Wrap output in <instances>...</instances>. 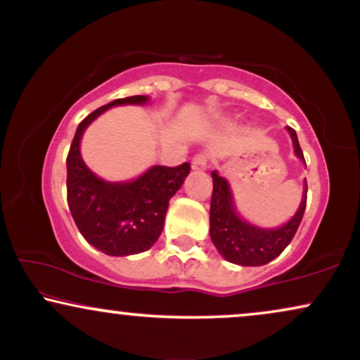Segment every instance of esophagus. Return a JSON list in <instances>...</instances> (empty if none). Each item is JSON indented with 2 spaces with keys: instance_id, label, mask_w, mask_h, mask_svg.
<instances>
[{
  "instance_id": "34e87169",
  "label": "esophagus",
  "mask_w": 360,
  "mask_h": 360,
  "mask_svg": "<svg viewBox=\"0 0 360 360\" xmlns=\"http://www.w3.org/2000/svg\"><path fill=\"white\" fill-rule=\"evenodd\" d=\"M208 167V155L206 154H196L191 160V169L193 170H205Z\"/></svg>"
}]
</instances>
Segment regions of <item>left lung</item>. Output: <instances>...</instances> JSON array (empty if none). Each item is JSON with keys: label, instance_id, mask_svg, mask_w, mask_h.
Here are the masks:
<instances>
[{"label": "left lung", "instance_id": "obj_1", "mask_svg": "<svg viewBox=\"0 0 360 360\" xmlns=\"http://www.w3.org/2000/svg\"><path fill=\"white\" fill-rule=\"evenodd\" d=\"M287 129L293 141L295 154L304 162L297 132L292 127H287ZM211 176H213V196H211L210 208V236L218 252L228 262L248 265V267L265 265L278 257L283 249L292 243L303 219L308 193L307 181H304L302 203L293 218L277 229H262L239 218L226 179L219 176L216 170L211 172Z\"/></svg>", "mask_w": 360, "mask_h": 360}]
</instances>
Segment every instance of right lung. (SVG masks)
<instances>
[{
	"instance_id": "add662e5",
	"label": "right lung",
	"mask_w": 360,
	"mask_h": 360,
	"mask_svg": "<svg viewBox=\"0 0 360 360\" xmlns=\"http://www.w3.org/2000/svg\"><path fill=\"white\" fill-rule=\"evenodd\" d=\"M147 96L120 98L90 112L77 127L67 155V201L86 243L108 255H132L150 249L164 229L169 201L190 174V164L155 165L139 179L110 184L93 174L80 155L88 124L116 105H144Z\"/></svg>"
}]
</instances>
